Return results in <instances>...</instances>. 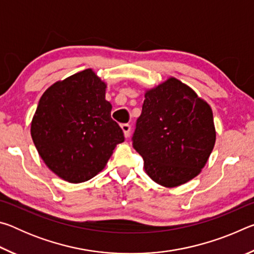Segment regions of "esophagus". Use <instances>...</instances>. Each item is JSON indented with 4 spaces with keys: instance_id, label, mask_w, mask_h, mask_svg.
I'll return each instance as SVG.
<instances>
[{
    "instance_id": "obj_1",
    "label": "esophagus",
    "mask_w": 254,
    "mask_h": 254,
    "mask_svg": "<svg viewBox=\"0 0 254 254\" xmlns=\"http://www.w3.org/2000/svg\"><path fill=\"white\" fill-rule=\"evenodd\" d=\"M121 128L123 130L124 136L128 137V135H130V132H131V126H130V124L124 123V124H122V126H121Z\"/></svg>"
}]
</instances>
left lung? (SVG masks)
<instances>
[{"label": "left lung", "mask_w": 254, "mask_h": 254, "mask_svg": "<svg viewBox=\"0 0 254 254\" xmlns=\"http://www.w3.org/2000/svg\"><path fill=\"white\" fill-rule=\"evenodd\" d=\"M133 148L154 183L177 187L200 174L216 141L209 104L175 77L147 89Z\"/></svg>", "instance_id": "8db88e82"}]
</instances>
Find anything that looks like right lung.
Listing matches in <instances>:
<instances>
[{"instance_id": "right-lung-1", "label": "right lung", "mask_w": 254, "mask_h": 254, "mask_svg": "<svg viewBox=\"0 0 254 254\" xmlns=\"http://www.w3.org/2000/svg\"><path fill=\"white\" fill-rule=\"evenodd\" d=\"M105 91V81L88 68L51 85L33 115L31 136L38 153L68 183L95 177L124 141Z\"/></svg>"}]
</instances>
